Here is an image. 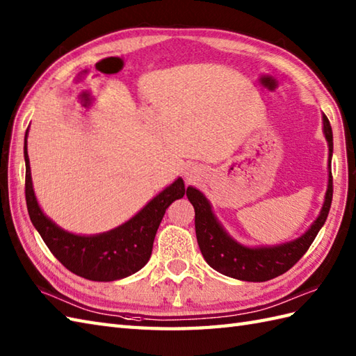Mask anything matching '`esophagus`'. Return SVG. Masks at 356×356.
Segmentation results:
<instances>
[{
  "instance_id": "1",
  "label": "esophagus",
  "mask_w": 356,
  "mask_h": 356,
  "mask_svg": "<svg viewBox=\"0 0 356 356\" xmlns=\"http://www.w3.org/2000/svg\"><path fill=\"white\" fill-rule=\"evenodd\" d=\"M188 179H189V180H193V179H195V176H194L193 172H191V175H188Z\"/></svg>"
}]
</instances>
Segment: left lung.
Masks as SVG:
<instances>
[{
    "mask_svg": "<svg viewBox=\"0 0 356 356\" xmlns=\"http://www.w3.org/2000/svg\"><path fill=\"white\" fill-rule=\"evenodd\" d=\"M323 131L329 144V181L325 204L308 232L291 243L276 247H258V249H250V247L235 243L213 217L211 204L206 200V197L198 189L191 186L188 188L186 197L195 209V235L198 247H200L204 261L213 270L220 271L221 275L247 280V282H266V280L284 275L307 253L318 230L325 225L334 194L332 171H330V158H332L334 148L332 127H330L326 115H323Z\"/></svg>",
    "mask_w": 356,
    "mask_h": 356,
    "instance_id": "1",
    "label": "left lung"
}]
</instances>
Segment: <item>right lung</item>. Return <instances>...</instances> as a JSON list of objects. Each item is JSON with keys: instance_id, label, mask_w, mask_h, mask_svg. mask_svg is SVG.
I'll return each mask as SVG.
<instances>
[{"instance_id": "obj_1", "label": "right lung", "mask_w": 356, "mask_h": 356, "mask_svg": "<svg viewBox=\"0 0 356 356\" xmlns=\"http://www.w3.org/2000/svg\"><path fill=\"white\" fill-rule=\"evenodd\" d=\"M27 131L24 139L27 209L33 226L42 236L49 252L74 275L98 282L122 279L143 268L152 256L154 236L165 211L188 191L184 180L177 179L175 184L156 195L134 218L111 232L94 236L72 235L47 218L36 202L27 154Z\"/></svg>"}]
</instances>
